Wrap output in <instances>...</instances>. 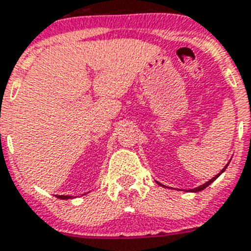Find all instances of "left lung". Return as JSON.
Wrapping results in <instances>:
<instances>
[{
    "mask_svg": "<svg viewBox=\"0 0 251 251\" xmlns=\"http://www.w3.org/2000/svg\"><path fill=\"white\" fill-rule=\"evenodd\" d=\"M227 165H228V163H227V164H226V167L224 168V169H222V171L220 172L219 174H217V176H215V177L212 178V179H210V180H208V182H206V183H204V184H202V186L197 187V188H195V189H191V191H189V192H200V191H202V189H204V188H206V187H208V186H210V184H211V183L213 182V180L216 179V178H219L220 176H221V174L224 173V172H225V169H226V168H227ZM158 184H160V183H158ZM160 186H162V184H160ZM163 187H164V186H163Z\"/></svg>",
    "mask_w": 251,
    "mask_h": 251,
    "instance_id": "left-lung-1",
    "label": "left lung"
}]
</instances>
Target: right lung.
Instances as JSON below:
<instances>
[{
    "mask_svg": "<svg viewBox=\"0 0 251 251\" xmlns=\"http://www.w3.org/2000/svg\"><path fill=\"white\" fill-rule=\"evenodd\" d=\"M58 198H60V200H69L71 198V196H56Z\"/></svg>",
    "mask_w": 251,
    "mask_h": 251,
    "instance_id": "add662e5",
    "label": "right lung"
}]
</instances>
